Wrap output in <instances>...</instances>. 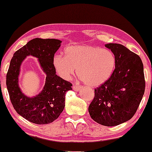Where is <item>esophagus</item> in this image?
Masks as SVG:
<instances>
[{
	"instance_id": "obj_1",
	"label": "esophagus",
	"mask_w": 152,
	"mask_h": 152,
	"mask_svg": "<svg viewBox=\"0 0 152 152\" xmlns=\"http://www.w3.org/2000/svg\"><path fill=\"white\" fill-rule=\"evenodd\" d=\"M72 89H73L75 91H79L80 90H81V89H82V87H81L80 86L73 85V86H72Z\"/></svg>"
}]
</instances>
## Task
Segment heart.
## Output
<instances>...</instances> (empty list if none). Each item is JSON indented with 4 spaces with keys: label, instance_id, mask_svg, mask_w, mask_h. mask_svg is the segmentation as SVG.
Returning a JSON list of instances; mask_svg holds the SVG:
<instances>
[{
    "label": "heart",
    "instance_id": "1",
    "mask_svg": "<svg viewBox=\"0 0 152 152\" xmlns=\"http://www.w3.org/2000/svg\"><path fill=\"white\" fill-rule=\"evenodd\" d=\"M65 57L55 55L53 66L57 75L69 80L77 68L80 79L89 86H98L111 76L116 64L114 54L108 49L88 45H70L64 50Z\"/></svg>",
    "mask_w": 152,
    "mask_h": 152
}]
</instances>
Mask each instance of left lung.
I'll return each instance as SVG.
<instances>
[{
	"instance_id": "left-lung-1",
	"label": "left lung",
	"mask_w": 152,
	"mask_h": 152,
	"mask_svg": "<svg viewBox=\"0 0 152 152\" xmlns=\"http://www.w3.org/2000/svg\"><path fill=\"white\" fill-rule=\"evenodd\" d=\"M116 59L111 76L95 89L88 107L92 119L107 126L118 125L134 115L145 93V81L142 60L136 54L118 43H108Z\"/></svg>"
}]
</instances>
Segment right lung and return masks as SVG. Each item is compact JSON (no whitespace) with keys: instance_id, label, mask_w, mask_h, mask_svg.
<instances>
[{"instance_id":"1","label":"right lung","mask_w":152,"mask_h":152,"mask_svg":"<svg viewBox=\"0 0 152 152\" xmlns=\"http://www.w3.org/2000/svg\"><path fill=\"white\" fill-rule=\"evenodd\" d=\"M55 39H32L14 54L6 76V85L14 109L20 116L37 124H50L57 119L65 107V96L72 84L56 75L53 57L61 46ZM28 56L37 58L47 75L43 90L30 98L22 93L18 86L20 66Z\"/></svg>"}]
</instances>
